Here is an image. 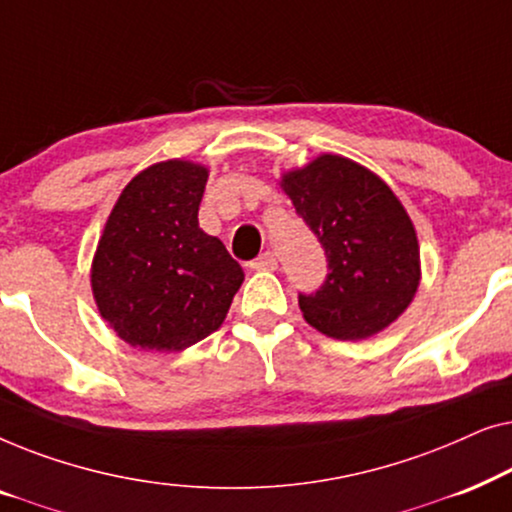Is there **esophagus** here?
<instances>
[{"label": "esophagus", "mask_w": 512, "mask_h": 512, "mask_svg": "<svg viewBox=\"0 0 512 512\" xmlns=\"http://www.w3.org/2000/svg\"><path fill=\"white\" fill-rule=\"evenodd\" d=\"M251 270H258V272H272L277 270V256L272 254V251H265V254H261L258 258H254V261L249 263Z\"/></svg>", "instance_id": "34e87169"}]
</instances>
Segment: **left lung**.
I'll list each match as a JSON object with an SVG mask.
<instances>
[{"instance_id":"1","label":"left lung","mask_w":512,"mask_h":512,"mask_svg":"<svg viewBox=\"0 0 512 512\" xmlns=\"http://www.w3.org/2000/svg\"><path fill=\"white\" fill-rule=\"evenodd\" d=\"M319 237L328 277L298 296L307 324L335 340H366L394 324L422 279L419 242L396 193L354 160L321 153L279 179Z\"/></svg>"}]
</instances>
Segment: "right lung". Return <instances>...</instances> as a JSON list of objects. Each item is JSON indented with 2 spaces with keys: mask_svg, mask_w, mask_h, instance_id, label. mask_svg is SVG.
Here are the masks:
<instances>
[{
  "mask_svg": "<svg viewBox=\"0 0 512 512\" xmlns=\"http://www.w3.org/2000/svg\"><path fill=\"white\" fill-rule=\"evenodd\" d=\"M209 170L163 160L130 179L97 242L90 286L100 317L144 352H181L223 324L244 282L198 223Z\"/></svg>",
  "mask_w": 512,
  "mask_h": 512,
  "instance_id": "obj_1",
  "label": "right lung"
}]
</instances>
